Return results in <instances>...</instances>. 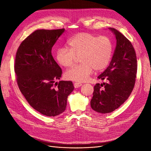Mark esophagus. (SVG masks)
<instances>
[{
    "instance_id": "34e87169",
    "label": "esophagus",
    "mask_w": 151,
    "mask_h": 151,
    "mask_svg": "<svg viewBox=\"0 0 151 151\" xmlns=\"http://www.w3.org/2000/svg\"><path fill=\"white\" fill-rule=\"evenodd\" d=\"M74 86L76 88H79V87L81 86L82 84L80 83H78V82H76V83H74Z\"/></svg>"
}]
</instances>
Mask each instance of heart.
I'll return each mask as SVG.
<instances>
[{"instance_id": "1", "label": "heart", "mask_w": 151, "mask_h": 151, "mask_svg": "<svg viewBox=\"0 0 151 151\" xmlns=\"http://www.w3.org/2000/svg\"><path fill=\"white\" fill-rule=\"evenodd\" d=\"M69 48L58 49L56 59L60 65H72L80 57L81 64L73 66L65 72V77L72 81L84 82L88 79L93 69H104L113 54V44L106 36H97L89 33H80L72 37L68 42Z\"/></svg>"}]
</instances>
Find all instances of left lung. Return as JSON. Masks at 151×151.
Wrapping results in <instances>:
<instances>
[{
  "label": "left lung",
  "instance_id": "1",
  "mask_svg": "<svg viewBox=\"0 0 151 151\" xmlns=\"http://www.w3.org/2000/svg\"><path fill=\"white\" fill-rule=\"evenodd\" d=\"M116 46L109 65L98 78L106 83L94 86L91 106L100 113L115 110L129 98L134 88L137 61L133 45L125 36L115 28Z\"/></svg>",
  "mask_w": 151,
  "mask_h": 151
}]
</instances>
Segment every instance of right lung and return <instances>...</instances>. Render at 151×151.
<instances>
[{
    "mask_svg": "<svg viewBox=\"0 0 151 151\" xmlns=\"http://www.w3.org/2000/svg\"><path fill=\"white\" fill-rule=\"evenodd\" d=\"M65 29H38L22 41L15 58L17 86L30 106L47 116L65 110L67 97L74 87L60 81L62 70L52 55V48Z\"/></svg>",
    "mask_w": 151,
    "mask_h": 151,
    "instance_id": "right-lung-1",
    "label": "right lung"
}]
</instances>
